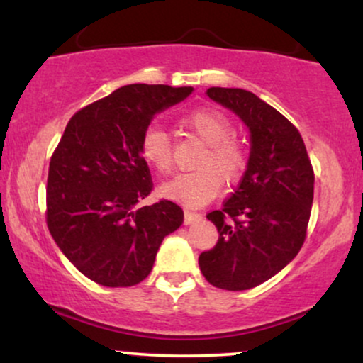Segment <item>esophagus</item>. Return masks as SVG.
<instances>
[{
    "instance_id": "obj_1",
    "label": "esophagus",
    "mask_w": 363,
    "mask_h": 363,
    "mask_svg": "<svg viewBox=\"0 0 363 363\" xmlns=\"http://www.w3.org/2000/svg\"><path fill=\"white\" fill-rule=\"evenodd\" d=\"M198 220H201V215L199 213H194V211H184V223L186 225H191L194 222H198Z\"/></svg>"
}]
</instances>
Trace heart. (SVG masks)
Wrapping results in <instances>:
<instances>
[{"label":"heart","instance_id":"1","mask_svg":"<svg viewBox=\"0 0 363 363\" xmlns=\"http://www.w3.org/2000/svg\"><path fill=\"white\" fill-rule=\"evenodd\" d=\"M186 124L206 145L196 160L198 170L179 174L162 184L158 194L182 206L199 208L213 201L220 193V179L230 184L242 176L245 152L232 140L234 128L220 111H194L186 118ZM140 152L143 160L157 172L167 174L172 169V147L169 135L162 128L150 126L143 133Z\"/></svg>","mask_w":363,"mask_h":363}]
</instances>
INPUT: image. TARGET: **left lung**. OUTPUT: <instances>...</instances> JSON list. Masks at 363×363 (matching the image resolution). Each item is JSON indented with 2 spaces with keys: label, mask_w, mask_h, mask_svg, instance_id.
Wrapping results in <instances>:
<instances>
[{
  "label": "left lung",
  "mask_w": 363,
  "mask_h": 363,
  "mask_svg": "<svg viewBox=\"0 0 363 363\" xmlns=\"http://www.w3.org/2000/svg\"><path fill=\"white\" fill-rule=\"evenodd\" d=\"M211 101L249 129L251 152L242 181L222 210L206 215L218 242L199 256V269L216 289L240 291L281 272L306 240L314 170L301 133L274 107L242 89L211 86Z\"/></svg>",
  "instance_id": "obj_1"
}]
</instances>
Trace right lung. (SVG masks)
<instances>
[{"mask_svg": "<svg viewBox=\"0 0 363 363\" xmlns=\"http://www.w3.org/2000/svg\"><path fill=\"white\" fill-rule=\"evenodd\" d=\"M193 94V86H121L69 119L48 177V227L78 272L104 286L148 277L165 235L182 225L172 201L138 206L152 191L140 152L152 119Z\"/></svg>", "mask_w": 363, "mask_h": 363, "instance_id": "add662e5", "label": "right lung"}]
</instances>
